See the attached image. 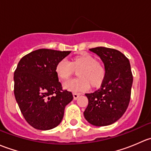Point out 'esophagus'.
I'll list each match as a JSON object with an SVG mask.
<instances>
[{
	"mask_svg": "<svg viewBox=\"0 0 151 151\" xmlns=\"http://www.w3.org/2000/svg\"><path fill=\"white\" fill-rule=\"evenodd\" d=\"M80 96V93H73V97H74V100L77 99V98H78Z\"/></svg>",
	"mask_w": 151,
	"mask_h": 151,
	"instance_id": "1",
	"label": "esophagus"
}]
</instances>
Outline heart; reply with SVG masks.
Returning a JSON list of instances; mask_svg holds the SVG:
<instances>
[{
  "label": "heart",
  "instance_id": "heart-1",
  "mask_svg": "<svg viewBox=\"0 0 151 151\" xmlns=\"http://www.w3.org/2000/svg\"><path fill=\"white\" fill-rule=\"evenodd\" d=\"M55 71L60 80H66L76 72L79 78L65 83V89L79 93L86 91L90 85L96 88L102 85L106 77V70L101 62L88 53L72 58L69 62L61 60L58 62Z\"/></svg>",
  "mask_w": 151,
  "mask_h": 151
}]
</instances>
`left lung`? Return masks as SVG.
Here are the masks:
<instances>
[{
    "label": "left lung",
    "mask_w": 151,
    "mask_h": 151,
    "mask_svg": "<svg viewBox=\"0 0 151 151\" xmlns=\"http://www.w3.org/2000/svg\"><path fill=\"white\" fill-rule=\"evenodd\" d=\"M90 51L101 59L106 77L100 89L85 93L88 105L84 117L93 126H108L119 120L129 106L133 83L130 63L122 52L115 49L99 47Z\"/></svg>",
    "instance_id": "obj_1"
}]
</instances>
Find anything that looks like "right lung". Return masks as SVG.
<instances>
[{
  "mask_svg": "<svg viewBox=\"0 0 151 151\" xmlns=\"http://www.w3.org/2000/svg\"><path fill=\"white\" fill-rule=\"evenodd\" d=\"M71 51L39 49L21 58L14 74V93L25 121L39 130L58 126L65 106L73 99L63 90L55 71L58 62Z\"/></svg>",
  "mask_w": 151,
  "mask_h": 151,
  "instance_id": "1",
  "label": "right lung"
}]
</instances>
